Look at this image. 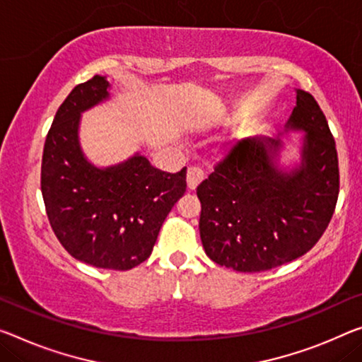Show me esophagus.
I'll list each match as a JSON object with an SVG mask.
<instances>
[{"label": "esophagus", "instance_id": "obj_1", "mask_svg": "<svg viewBox=\"0 0 362 362\" xmlns=\"http://www.w3.org/2000/svg\"><path fill=\"white\" fill-rule=\"evenodd\" d=\"M205 173L202 168H199V166H191V168L187 170V187L189 189H196L200 182L204 181Z\"/></svg>", "mask_w": 362, "mask_h": 362}]
</instances>
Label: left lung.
<instances>
[{"label":"left lung","mask_w":362,"mask_h":362,"mask_svg":"<svg viewBox=\"0 0 362 362\" xmlns=\"http://www.w3.org/2000/svg\"><path fill=\"white\" fill-rule=\"evenodd\" d=\"M285 132H303L301 157L280 163V137L238 142L197 186L205 254L236 272H264L301 257L329 226L340 191L335 141L310 93L296 90Z\"/></svg>","instance_id":"1"}]
</instances>
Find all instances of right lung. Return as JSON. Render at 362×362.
<instances>
[{
  "mask_svg": "<svg viewBox=\"0 0 362 362\" xmlns=\"http://www.w3.org/2000/svg\"><path fill=\"white\" fill-rule=\"evenodd\" d=\"M108 98L107 77L93 76L58 108L43 147L42 196L49 225L72 257L129 270L152 254L166 215L186 192V168L166 173L141 153L105 168L88 162L81 116Z\"/></svg>",
  "mask_w": 362,
  "mask_h": 362,
  "instance_id": "1",
  "label": "right lung"
}]
</instances>
